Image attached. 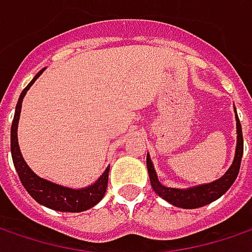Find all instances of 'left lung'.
Returning <instances> with one entry per match:
<instances>
[{"mask_svg": "<svg viewBox=\"0 0 252 252\" xmlns=\"http://www.w3.org/2000/svg\"><path fill=\"white\" fill-rule=\"evenodd\" d=\"M234 111H235V107H234ZM235 121H237V147H235L234 161H232L231 167L227 170V172L221 178L215 180L213 183L188 187V188L165 187L159 183L156 168H154V164L150 158V154H147V170H148V175H150L151 187L156 191L157 195H159L162 200H165L167 202H170L178 208L192 210V208L204 207L213 201L218 200L222 194H225L229 189V187L234 184V181L240 172L241 158H243V153H244L243 129H241V124H240L237 111H235Z\"/></svg>", "mask_w": 252, "mask_h": 252, "instance_id": "left-lung-1", "label": "left lung"}]
</instances>
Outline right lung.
Segmentation results:
<instances>
[{"mask_svg": "<svg viewBox=\"0 0 252 252\" xmlns=\"http://www.w3.org/2000/svg\"><path fill=\"white\" fill-rule=\"evenodd\" d=\"M44 71H45V68H42L31 80V82L24 88L21 95L18 98L17 107H15V114H14V120H12V126H11V156H12V161H14V167L18 172V177L23 183L24 188L38 204H41L47 208L55 210V211H61V213L87 211L96 205L105 195L107 185H108L110 165L105 168L102 175L94 184L84 187V188H69V187L55 184L45 178H41L28 167V164L25 162L23 154L20 151L17 131H18V121H20L23 99L27 91L31 88V85L35 82V80Z\"/></svg>", "mask_w": 252, "mask_h": 252, "instance_id": "right-lung-1", "label": "right lung"}]
</instances>
